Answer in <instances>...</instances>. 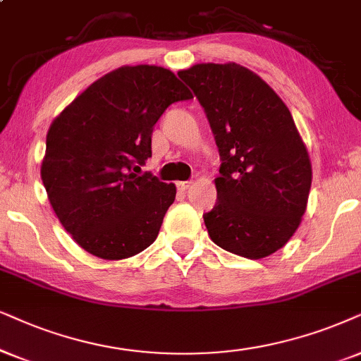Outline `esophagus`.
<instances>
[{
    "mask_svg": "<svg viewBox=\"0 0 361 361\" xmlns=\"http://www.w3.org/2000/svg\"><path fill=\"white\" fill-rule=\"evenodd\" d=\"M191 185H193V181H178L176 188H178V191H181V193H183V191L188 190Z\"/></svg>",
    "mask_w": 361,
    "mask_h": 361,
    "instance_id": "1",
    "label": "esophagus"
}]
</instances>
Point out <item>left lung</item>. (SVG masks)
<instances>
[{
	"label": "left lung",
	"mask_w": 361,
	"mask_h": 361,
	"mask_svg": "<svg viewBox=\"0 0 361 361\" xmlns=\"http://www.w3.org/2000/svg\"><path fill=\"white\" fill-rule=\"evenodd\" d=\"M204 109L218 153L216 204L203 214L220 248L259 259L286 245L307 209L312 165L290 109L236 63L178 73Z\"/></svg>",
	"instance_id": "obj_1"
}]
</instances>
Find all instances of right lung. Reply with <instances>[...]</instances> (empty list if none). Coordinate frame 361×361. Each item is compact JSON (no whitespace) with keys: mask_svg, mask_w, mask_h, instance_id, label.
Here are the masks:
<instances>
[{"mask_svg":"<svg viewBox=\"0 0 361 361\" xmlns=\"http://www.w3.org/2000/svg\"><path fill=\"white\" fill-rule=\"evenodd\" d=\"M191 93L161 66H121L88 86L49 126L41 180L58 220L86 252L121 259L157 240L176 186L152 173L153 128Z\"/></svg>","mask_w":361,"mask_h":361,"instance_id":"add662e5","label":"right lung"}]
</instances>
